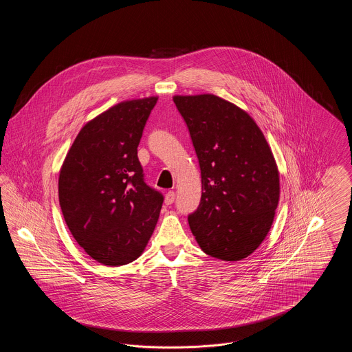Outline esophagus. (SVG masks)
<instances>
[{"mask_svg": "<svg viewBox=\"0 0 352 352\" xmlns=\"http://www.w3.org/2000/svg\"><path fill=\"white\" fill-rule=\"evenodd\" d=\"M175 201V192L174 191H168V194L165 195V204L166 206H170V204H173Z\"/></svg>", "mask_w": 352, "mask_h": 352, "instance_id": "1", "label": "esophagus"}]
</instances>
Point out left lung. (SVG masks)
Listing matches in <instances>:
<instances>
[{
	"label": "left lung",
	"mask_w": 352,
	"mask_h": 352,
	"mask_svg": "<svg viewBox=\"0 0 352 352\" xmlns=\"http://www.w3.org/2000/svg\"><path fill=\"white\" fill-rule=\"evenodd\" d=\"M201 175V198L188 215L201 251L237 261L270 230L280 198L278 170L268 142L244 111L215 95L175 96Z\"/></svg>",
	"instance_id": "8db88e82"
}]
</instances>
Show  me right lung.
Listing matches in <instances>:
<instances>
[{
	"label": "right lung",
	"instance_id": "right-lung-1",
	"mask_svg": "<svg viewBox=\"0 0 352 352\" xmlns=\"http://www.w3.org/2000/svg\"><path fill=\"white\" fill-rule=\"evenodd\" d=\"M157 98L120 102L85 124L59 174V204L78 244L104 265L145 250L164 195L145 182L137 148Z\"/></svg>",
	"mask_w": 352,
	"mask_h": 352
}]
</instances>
